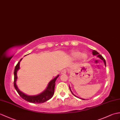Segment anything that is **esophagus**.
Masks as SVG:
<instances>
[{
    "label": "esophagus",
    "mask_w": 120,
    "mask_h": 120,
    "mask_svg": "<svg viewBox=\"0 0 120 120\" xmlns=\"http://www.w3.org/2000/svg\"><path fill=\"white\" fill-rule=\"evenodd\" d=\"M66 69H63V70L61 71V74H65L66 73Z\"/></svg>",
    "instance_id": "esophagus-1"
}]
</instances>
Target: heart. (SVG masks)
<instances>
[{
    "label": "heart",
    "mask_w": 120,
    "mask_h": 120,
    "mask_svg": "<svg viewBox=\"0 0 120 120\" xmlns=\"http://www.w3.org/2000/svg\"><path fill=\"white\" fill-rule=\"evenodd\" d=\"M69 58L73 60L79 59L80 60H85L87 58V56L85 53H82L80 51H75L71 52L69 55Z\"/></svg>",
    "instance_id": "b5f03b06"
}]
</instances>
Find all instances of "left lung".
<instances>
[{"mask_svg":"<svg viewBox=\"0 0 120 120\" xmlns=\"http://www.w3.org/2000/svg\"><path fill=\"white\" fill-rule=\"evenodd\" d=\"M93 55H97V57H98L100 58V59H101V60H102L104 62V64H105V65L106 66V61H105V60L104 59V58L101 55L99 54V53L98 52H97L96 51H94H94H93ZM69 90H71V93H72V94H73L74 96L77 97L76 96H75V94H74L73 93H72V91H71V90L70 86H69ZM81 99H82V100H85V99H82V98H81Z\"/></svg>","mask_w":120,"mask_h":120,"instance_id":"8db88e82","label":"left lung"}]
</instances>
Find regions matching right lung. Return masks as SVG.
<instances>
[{
    "label": "right lung",
    "instance_id": "obj_1",
    "mask_svg": "<svg viewBox=\"0 0 120 120\" xmlns=\"http://www.w3.org/2000/svg\"><path fill=\"white\" fill-rule=\"evenodd\" d=\"M22 59L20 60L17 65L15 66L14 70V85L16 91L19 94L21 98L26 100V101L32 103H42L45 102L51 99L52 97L53 96L55 91V82L57 80L58 77L59 76V75H58L57 77H56L54 79L51 80L49 83L48 86H47L45 90L43 91L42 93L40 94H39L36 96H27L26 94H24L22 93L20 90H19L16 85V80L17 79V72L20 68V62L21 61Z\"/></svg>",
    "mask_w": 120,
    "mask_h": 120
}]
</instances>
